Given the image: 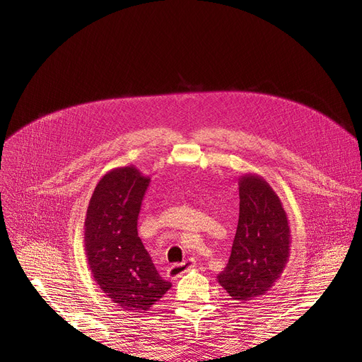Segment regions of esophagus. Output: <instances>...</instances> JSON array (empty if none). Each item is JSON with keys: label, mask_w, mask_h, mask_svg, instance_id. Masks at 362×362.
I'll return each mask as SVG.
<instances>
[{"label": "esophagus", "mask_w": 362, "mask_h": 362, "mask_svg": "<svg viewBox=\"0 0 362 362\" xmlns=\"http://www.w3.org/2000/svg\"><path fill=\"white\" fill-rule=\"evenodd\" d=\"M194 267H196L194 259L189 258V259L182 261L181 264H173V266L169 269V275H170L172 278H181V276L184 275V273H187L189 270H192V269H194Z\"/></svg>", "instance_id": "esophagus-1"}]
</instances>
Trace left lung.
<instances>
[{
    "label": "left lung",
    "instance_id": "8db88e82",
    "mask_svg": "<svg viewBox=\"0 0 362 362\" xmlns=\"http://www.w3.org/2000/svg\"><path fill=\"white\" fill-rule=\"evenodd\" d=\"M240 214L226 267L217 282L234 300L257 299L281 278L290 257V225L276 192L257 173L238 180Z\"/></svg>",
    "mask_w": 362,
    "mask_h": 362
}]
</instances>
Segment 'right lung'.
<instances>
[{"label":"right lung","mask_w":362,"mask_h":362,"mask_svg":"<svg viewBox=\"0 0 362 362\" xmlns=\"http://www.w3.org/2000/svg\"><path fill=\"white\" fill-rule=\"evenodd\" d=\"M151 178L136 166L116 168L96 184L84 221V249L93 279L125 311L145 313L172 284L163 279L137 234Z\"/></svg>","instance_id":"add662e5"}]
</instances>
